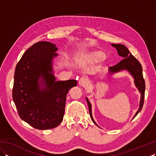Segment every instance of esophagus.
<instances>
[{
    "label": "esophagus",
    "mask_w": 156,
    "mask_h": 156,
    "mask_svg": "<svg viewBox=\"0 0 156 156\" xmlns=\"http://www.w3.org/2000/svg\"><path fill=\"white\" fill-rule=\"evenodd\" d=\"M78 84L80 86H82V87H87L88 86V80L86 78L82 77L78 81Z\"/></svg>",
    "instance_id": "obj_1"
}]
</instances>
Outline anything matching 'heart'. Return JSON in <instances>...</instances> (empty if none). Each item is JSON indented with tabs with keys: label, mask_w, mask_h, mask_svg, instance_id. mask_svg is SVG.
Returning <instances> with one entry per match:
<instances>
[{
	"label": "heart",
	"mask_w": 156,
	"mask_h": 156,
	"mask_svg": "<svg viewBox=\"0 0 156 156\" xmlns=\"http://www.w3.org/2000/svg\"><path fill=\"white\" fill-rule=\"evenodd\" d=\"M105 53L101 50H94L85 52L77 58V61L81 64L92 65L101 61L105 58Z\"/></svg>",
	"instance_id": "1"
}]
</instances>
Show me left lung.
<instances>
[{
    "label": "left lung",
    "instance_id": "left-lung-1",
    "mask_svg": "<svg viewBox=\"0 0 156 156\" xmlns=\"http://www.w3.org/2000/svg\"><path fill=\"white\" fill-rule=\"evenodd\" d=\"M111 45L117 49L119 55L121 56L123 59H122L120 62H119L117 64L112 66V67H109L108 75H112L119 72L127 70L129 74L133 76L135 87H136V88L138 89L139 92H140L141 94L140 107H139V109L136 112V113L134 115L133 118H135V116H137L139 112L141 111L144 102L145 85V80L143 77V73H142L141 65L140 62H139L137 59L131 54L130 51H129V49L127 48V47L124 45L111 44ZM86 99H87V102L88 105L89 113H90L92 121H93V122L96 125H97L98 127V125L97 124V122L94 121L93 117H92V106L90 102L88 101L87 97H86Z\"/></svg>",
    "mask_w": 156,
    "mask_h": 156
}]
</instances>
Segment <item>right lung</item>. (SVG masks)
I'll return each instance as SVG.
<instances>
[{"mask_svg":"<svg viewBox=\"0 0 156 156\" xmlns=\"http://www.w3.org/2000/svg\"><path fill=\"white\" fill-rule=\"evenodd\" d=\"M52 43L39 41L26 51L16 66L12 99L22 120L45 130L61 123L66 95L76 80L56 81L53 60L58 54Z\"/></svg>","mask_w":156,"mask_h":156,"instance_id":"obj_1","label":"right lung"}]
</instances>
